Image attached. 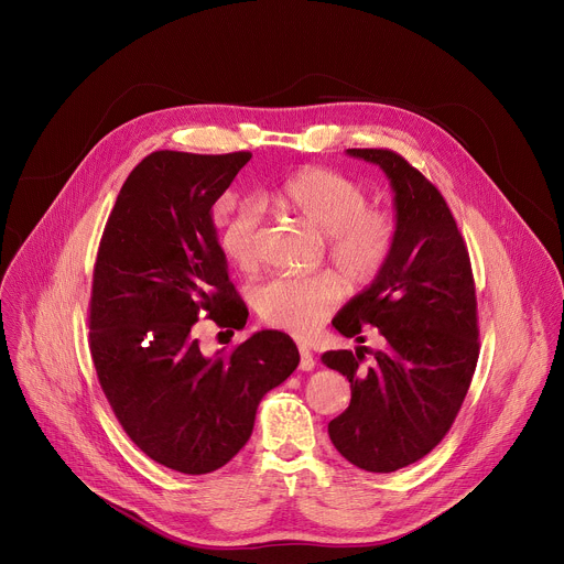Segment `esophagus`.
Masks as SVG:
<instances>
[{"mask_svg": "<svg viewBox=\"0 0 564 564\" xmlns=\"http://www.w3.org/2000/svg\"><path fill=\"white\" fill-rule=\"evenodd\" d=\"M299 368L301 370H312L314 368V355L310 352L307 346H299Z\"/></svg>", "mask_w": 564, "mask_h": 564, "instance_id": "esophagus-1", "label": "esophagus"}]
</instances>
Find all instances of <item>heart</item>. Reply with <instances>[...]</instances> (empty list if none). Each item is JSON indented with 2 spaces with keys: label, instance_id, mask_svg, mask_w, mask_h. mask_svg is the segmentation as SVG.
<instances>
[{
  "label": "heart",
  "instance_id": "b5f03b06",
  "mask_svg": "<svg viewBox=\"0 0 564 564\" xmlns=\"http://www.w3.org/2000/svg\"><path fill=\"white\" fill-rule=\"evenodd\" d=\"M272 203L324 234L330 261L355 283L372 281L394 250L392 214L368 207L366 187L335 170H299ZM261 223L263 212L254 200H238L218 212V240L234 265L248 270L259 261ZM339 301L341 285L333 274L276 276L254 290V305L265 324L296 337L312 335Z\"/></svg>",
  "mask_w": 564,
  "mask_h": 564
}]
</instances>
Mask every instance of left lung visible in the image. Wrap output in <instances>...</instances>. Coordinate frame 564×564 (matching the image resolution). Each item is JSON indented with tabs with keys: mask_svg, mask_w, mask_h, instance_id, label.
Here are the masks:
<instances>
[{
	"mask_svg": "<svg viewBox=\"0 0 564 564\" xmlns=\"http://www.w3.org/2000/svg\"><path fill=\"white\" fill-rule=\"evenodd\" d=\"M379 165L394 189L397 240L370 288L333 321L337 333L383 348L330 350L324 364L348 377L350 406L328 424L335 448L370 473H392L429 455L451 431L477 357V299L470 259L440 189L390 149H348ZM373 359L366 365L365 355Z\"/></svg>",
	"mask_w": 564,
	"mask_h": 564,
	"instance_id": "left-lung-1",
	"label": "left lung"
}]
</instances>
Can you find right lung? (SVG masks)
<instances>
[{
  "mask_svg": "<svg viewBox=\"0 0 564 564\" xmlns=\"http://www.w3.org/2000/svg\"><path fill=\"white\" fill-rule=\"evenodd\" d=\"M250 151H153L124 181L105 225L89 301L100 388L131 442L185 475L225 466L252 435L259 401L299 366L296 344L261 330L214 357L196 321L243 330L212 205Z\"/></svg>",
  "mask_w": 564,
  "mask_h": 564,
  "instance_id": "1",
  "label": "right lung"
}]
</instances>
